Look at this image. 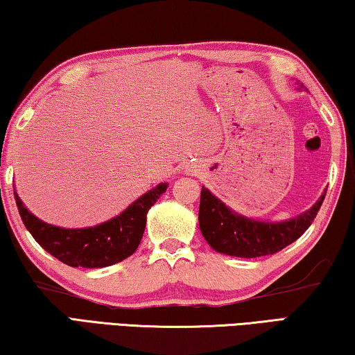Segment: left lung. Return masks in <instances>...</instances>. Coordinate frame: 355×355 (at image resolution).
Segmentation results:
<instances>
[{
    "instance_id": "8db88e82",
    "label": "left lung",
    "mask_w": 355,
    "mask_h": 355,
    "mask_svg": "<svg viewBox=\"0 0 355 355\" xmlns=\"http://www.w3.org/2000/svg\"><path fill=\"white\" fill-rule=\"evenodd\" d=\"M324 197L326 192L309 211L290 220L263 222L232 211L202 186L199 225L207 243L220 254L241 258L272 255L296 241L307 230L320 211Z\"/></svg>"
}]
</instances>
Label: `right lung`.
Instances as JSON below:
<instances>
[{"instance_id": "right-lung-1", "label": "right lung", "mask_w": 355, "mask_h": 355, "mask_svg": "<svg viewBox=\"0 0 355 355\" xmlns=\"http://www.w3.org/2000/svg\"><path fill=\"white\" fill-rule=\"evenodd\" d=\"M166 189L167 183H159L116 218L87 228L46 224L29 213L15 189L14 196L23 224L48 254L71 268H106L135 254L146 230L148 209Z\"/></svg>"}]
</instances>
